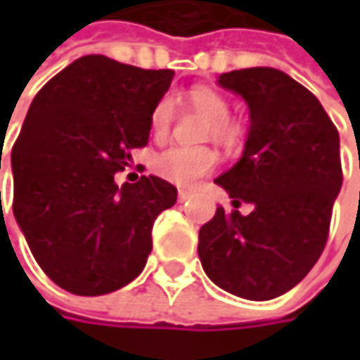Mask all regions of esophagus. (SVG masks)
I'll list each match as a JSON object with an SVG mask.
<instances>
[{"label":"esophagus","mask_w":360,"mask_h":360,"mask_svg":"<svg viewBox=\"0 0 360 360\" xmlns=\"http://www.w3.org/2000/svg\"><path fill=\"white\" fill-rule=\"evenodd\" d=\"M190 198V192L188 190H178V200L180 202H184Z\"/></svg>","instance_id":"1"}]
</instances>
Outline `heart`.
<instances>
[{
  "instance_id": "obj_1",
  "label": "heart",
  "mask_w": 360,
  "mask_h": 360,
  "mask_svg": "<svg viewBox=\"0 0 360 360\" xmlns=\"http://www.w3.org/2000/svg\"><path fill=\"white\" fill-rule=\"evenodd\" d=\"M188 105L198 114L208 118L206 136L220 144H234L240 138L242 128L236 120L230 118V102L224 94L214 88L198 86L188 91ZM176 118V104L172 96H162L150 114V130L156 140L168 136ZM218 164L214 150L206 146H174L162 152L154 160V170L164 180L174 182L178 186H192L202 176L210 174Z\"/></svg>"
}]
</instances>
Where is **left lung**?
<instances>
[{
    "mask_svg": "<svg viewBox=\"0 0 360 360\" xmlns=\"http://www.w3.org/2000/svg\"><path fill=\"white\" fill-rule=\"evenodd\" d=\"M218 84L250 108V130L236 166L216 178L234 208H216L198 232L210 281L248 300H270L297 286L326 246L342 184L339 130L297 79L274 68L222 74Z\"/></svg>",
    "mask_w": 360,
    "mask_h": 360,
    "instance_id": "1",
    "label": "left lung"
}]
</instances>
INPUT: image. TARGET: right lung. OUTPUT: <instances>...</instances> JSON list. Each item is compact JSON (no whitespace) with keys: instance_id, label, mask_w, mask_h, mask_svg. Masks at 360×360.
<instances>
[{"instance_id":"1","label":"right lung","mask_w":360,"mask_h":360,"mask_svg":"<svg viewBox=\"0 0 360 360\" xmlns=\"http://www.w3.org/2000/svg\"><path fill=\"white\" fill-rule=\"evenodd\" d=\"M172 70L84 56L37 91L11 148L13 216L35 262L63 290L100 297L131 283L152 226L178 190L158 176H114L150 138Z\"/></svg>"}]
</instances>
